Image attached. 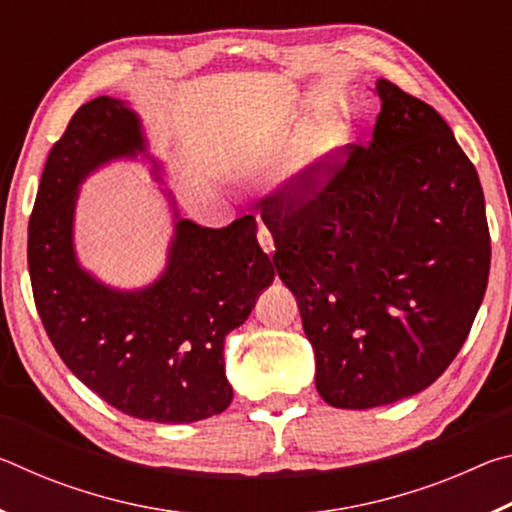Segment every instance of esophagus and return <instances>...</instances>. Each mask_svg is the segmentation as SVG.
<instances>
[{"label":"esophagus","instance_id":"obj_1","mask_svg":"<svg viewBox=\"0 0 512 512\" xmlns=\"http://www.w3.org/2000/svg\"><path fill=\"white\" fill-rule=\"evenodd\" d=\"M257 241H259V246L264 248V253H266V255H273V250H275L273 235H271V230L266 228V225H259V230H257Z\"/></svg>","mask_w":512,"mask_h":512}]
</instances>
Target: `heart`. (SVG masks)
Returning <instances> with one entry per match:
<instances>
[{
  "label": "heart",
  "mask_w": 512,
  "mask_h": 512,
  "mask_svg": "<svg viewBox=\"0 0 512 512\" xmlns=\"http://www.w3.org/2000/svg\"><path fill=\"white\" fill-rule=\"evenodd\" d=\"M345 140H348V133H345V126L339 119L316 121L298 146L296 160H293L289 171L291 178H296L305 187L323 183L339 160Z\"/></svg>",
  "instance_id": "heart-1"
}]
</instances>
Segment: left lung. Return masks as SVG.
I'll return each mask as SVG.
<instances>
[{
  "instance_id": "obj_1",
  "label": "left lung",
  "mask_w": 512,
  "mask_h": 512,
  "mask_svg": "<svg viewBox=\"0 0 512 512\" xmlns=\"http://www.w3.org/2000/svg\"><path fill=\"white\" fill-rule=\"evenodd\" d=\"M377 94L366 146H345L320 185L291 178L259 203L316 388L336 409L431 386L463 348L490 273L479 173L452 128L391 81Z\"/></svg>"
}]
</instances>
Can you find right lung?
<instances>
[{
    "instance_id": "add662e5",
    "label": "right lung",
    "mask_w": 512,
    "mask_h": 512,
    "mask_svg": "<svg viewBox=\"0 0 512 512\" xmlns=\"http://www.w3.org/2000/svg\"><path fill=\"white\" fill-rule=\"evenodd\" d=\"M144 151L140 119L110 97L74 112L51 146L29 219L33 300L65 366L101 400L140 420L183 424L228 409L225 334L250 316L275 268L255 216L228 228L178 219L164 273L140 291L110 289L74 255L79 185L101 164Z\"/></svg>"
}]
</instances>
